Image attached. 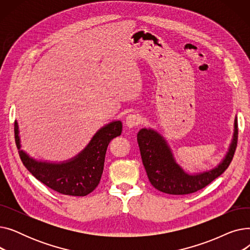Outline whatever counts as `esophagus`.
<instances>
[{
  "mask_svg": "<svg viewBox=\"0 0 250 250\" xmlns=\"http://www.w3.org/2000/svg\"><path fill=\"white\" fill-rule=\"evenodd\" d=\"M142 123V118L139 114L136 113H130L127 115L125 120V125L127 127H135L140 125Z\"/></svg>",
  "mask_w": 250,
  "mask_h": 250,
  "instance_id": "esophagus-1",
  "label": "esophagus"
}]
</instances>
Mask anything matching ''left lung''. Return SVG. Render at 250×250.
Masks as SVG:
<instances>
[{
  "label": "left lung",
  "mask_w": 250,
  "mask_h": 250,
  "mask_svg": "<svg viewBox=\"0 0 250 250\" xmlns=\"http://www.w3.org/2000/svg\"><path fill=\"white\" fill-rule=\"evenodd\" d=\"M237 120L234 124V135L225 158L214 169L199 174H188L175 162L171 150L164 138L154 129L142 128L137 140L142 161L151 185L162 192L182 195L198 191L219 177L230 165L237 147Z\"/></svg>",
  "instance_id": "1"
}]
</instances>
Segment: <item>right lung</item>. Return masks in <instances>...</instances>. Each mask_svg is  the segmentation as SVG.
I'll return each mask as SVG.
<instances>
[{
    "mask_svg": "<svg viewBox=\"0 0 250 250\" xmlns=\"http://www.w3.org/2000/svg\"><path fill=\"white\" fill-rule=\"evenodd\" d=\"M122 122L103 126L88 146L73 159L62 163L36 161L20 150L18 124L15 122V142L22 163L28 171L47 188L65 195L85 196L93 191L101 179L105 154L110 141L121 136Z\"/></svg>",
    "mask_w": 250,
    "mask_h": 250,
    "instance_id": "right-lung-1",
    "label": "right lung"
}]
</instances>
